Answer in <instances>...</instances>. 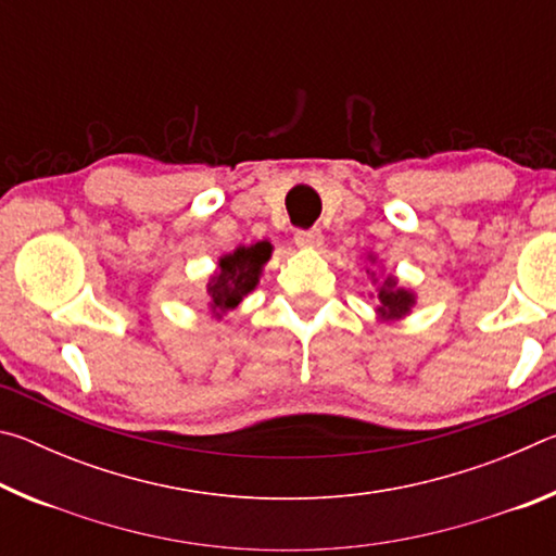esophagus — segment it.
I'll use <instances>...</instances> for the list:
<instances>
[{"mask_svg": "<svg viewBox=\"0 0 556 556\" xmlns=\"http://www.w3.org/2000/svg\"><path fill=\"white\" fill-rule=\"evenodd\" d=\"M294 242H296V248L316 250V248H321V244H324V235H321V230H318V228H312V230H296Z\"/></svg>", "mask_w": 556, "mask_h": 556, "instance_id": "esophagus-1", "label": "esophagus"}]
</instances>
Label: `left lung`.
Masks as SVG:
<instances>
[{"mask_svg": "<svg viewBox=\"0 0 556 556\" xmlns=\"http://www.w3.org/2000/svg\"><path fill=\"white\" fill-rule=\"evenodd\" d=\"M375 262V257H370ZM378 281V279H375ZM375 304H378V318L380 321H400V318L412 312V306L417 304V296L414 291L400 287V279L394 275L384 277L378 289H375Z\"/></svg>", "mask_w": 556, "mask_h": 556, "instance_id": "left-lung-1", "label": "left lung"}]
</instances>
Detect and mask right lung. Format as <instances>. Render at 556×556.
I'll return each instance as SVG.
<instances>
[{
  "instance_id": "obj_1",
  "label": "right lung",
  "mask_w": 556,
  "mask_h": 556,
  "mask_svg": "<svg viewBox=\"0 0 556 556\" xmlns=\"http://www.w3.org/2000/svg\"><path fill=\"white\" fill-rule=\"evenodd\" d=\"M271 257V244L267 240L250 244H240L230 255L218 260V271L208 279V306L213 316H223L232 312L240 301L257 287L262 267Z\"/></svg>"
}]
</instances>
